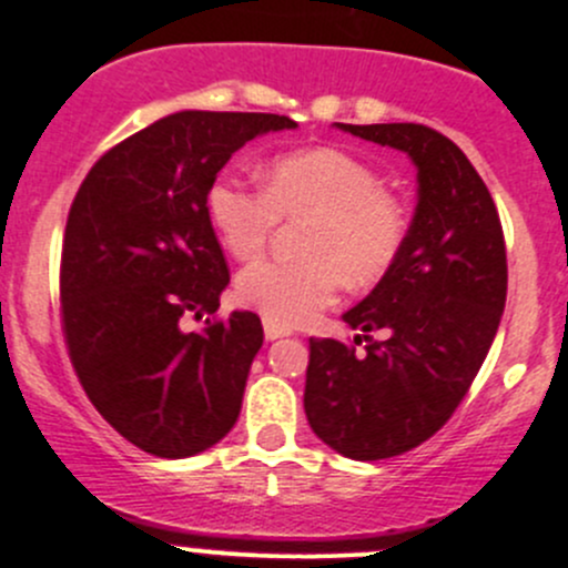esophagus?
Wrapping results in <instances>:
<instances>
[{"label":"esophagus","mask_w":568,"mask_h":568,"mask_svg":"<svg viewBox=\"0 0 568 568\" xmlns=\"http://www.w3.org/2000/svg\"><path fill=\"white\" fill-rule=\"evenodd\" d=\"M263 335H266V341H277V337H288L291 329L283 324H274V321H263Z\"/></svg>","instance_id":"1"}]
</instances>
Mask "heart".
<instances>
[{
	"label": "heart",
	"instance_id": "obj_1",
	"mask_svg": "<svg viewBox=\"0 0 568 568\" xmlns=\"http://www.w3.org/2000/svg\"><path fill=\"white\" fill-rule=\"evenodd\" d=\"M205 211L222 247L252 261L266 247L277 220L305 216L296 239L302 257L261 261L244 268L236 291L268 321L296 326L329 305L346 280L371 288L393 272L409 236L398 197L363 159L337 148H307L272 159L263 192L233 175L214 178Z\"/></svg>",
	"mask_w": 568,
	"mask_h": 568
}]
</instances>
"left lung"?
Segmentation results:
<instances>
[{"instance_id": "8db88e82", "label": "left lung", "mask_w": 568, "mask_h": 568, "mask_svg": "<svg viewBox=\"0 0 568 568\" xmlns=\"http://www.w3.org/2000/svg\"><path fill=\"white\" fill-rule=\"evenodd\" d=\"M335 129L395 148L417 170L404 252L343 313L359 335L352 346L311 337L307 423L341 456L376 462L426 443L462 404L506 307V242L489 189L448 136L417 123Z\"/></svg>"}]
</instances>
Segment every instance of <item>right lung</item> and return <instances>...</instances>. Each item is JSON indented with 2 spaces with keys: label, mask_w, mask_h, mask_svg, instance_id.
Returning a JSON list of instances; mask_svg holds the SVG:
<instances>
[{
  "label": "right lung",
  "mask_w": 568,
  "mask_h": 568,
  "mask_svg": "<svg viewBox=\"0 0 568 568\" xmlns=\"http://www.w3.org/2000/svg\"><path fill=\"white\" fill-rule=\"evenodd\" d=\"M296 129L285 114L183 109L114 145L73 197L62 242V324L95 409L131 445L186 459L220 443L242 412L261 318L216 313L231 283L205 192L239 148Z\"/></svg>",
  "instance_id": "1"
}]
</instances>
